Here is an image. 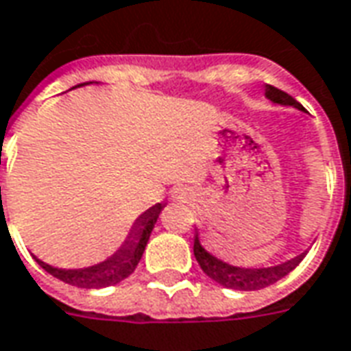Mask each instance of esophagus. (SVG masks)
Returning a JSON list of instances; mask_svg holds the SVG:
<instances>
[{"label": "esophagus", "mask_w": 351, "mask_h": 351, "mask_svg": "<svg viewBox=\"0 0 351 351\" xmlns=\"http://www.w3.org/2000/svg\"><path fill=\"white\" fill-rule=\"evenodd\" d=\"M175 197L176 199H188V192L186 190H176Z\"/></svg>", "instance_id": "34e87169"}]
</instances>
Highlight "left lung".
Wrapping results in <instances>:
<instances>
[{
  "instance_id": "8db88e82",
  "label": "left lung",
  "mask_w": 351,
  "mask_h": 351,
  "mask_svg": "<svg viewBox=\"0 0 351 351\" xmlns=\"http://www.w3.org/2000/svg\"><path fill=\"white\" fill-rule=\"evenodd\" d=\"M264 97L271 100L278 106H293L300 112H306L302 104H298L291 95H287L283 90L276 89L271 85L264 87ZM193 254L195 261L199 262L201 269L209 276L210 279H215L218 285L226 287V289H235V291H258L264 287L276 283L281 278H285L289 271L300 264L306 251L296 254L295 258L291 261L281 262L276 266H264V268H241V266H234L230 262H224L222 258L215 256L213 252H209L199 239V230L195 228V235H193Z\"/></svg>"
}]
</instances>
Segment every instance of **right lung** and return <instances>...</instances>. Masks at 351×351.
Wrapping results in <instances>:
<instances>
[{
  "label": "right lung",
  "mask_w": 351,
  "mask_h": 351,
  "mask_svg": "<svg viewBox=\"0 0 351 351\" xmlns=\"http://www.w3.org/2000/svg\"><path fill=\"white\" fill-rule=\"evenodd\" d=\"M90 83L93 82L80 83L72 89L85 87V85H90ZM165 205L167 203L161 201V203L152 205L150 209L144 210L141 217L134 220V224L129 230L123 243L117 247V251L114 254H110L106 261L99 262V264L85 266V268H56V266H51L47 262L38 258L36 254H32V256L47 274H51L53 278L60 279V281H64L68 285L80 287V289H104V287L117 285L119 281L129 278L134 271V268L138 266L142 254H144V249L148 245V239H150L152 230L158 222L159 213L165 209Z\"/></svg>",
  "instance_id": "obj_1"
}]
</instances>
